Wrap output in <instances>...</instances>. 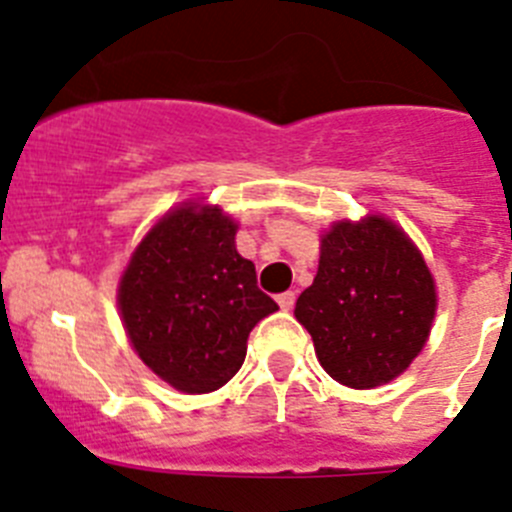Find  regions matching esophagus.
<instances>
[{"label": "esophagus", "instance_id": "esophagus-1", "mask_svg": "<svg viewBox=\"0 0 512 512\" xmlns=\"http://www.w3.org/2000/svg\"><path fill=\"white\" fill-rule=\"evenodd\" d=\"M295 300H297V295L292 292V289H287V292H282V295L277 297V302L282 310H292V307H295Z\"/></svg>", "mask_w": 512, "mask_h": 512}]
</instances>
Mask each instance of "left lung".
<instances>
[{
    "label": "left lung",
    "instance_id": "left-lung-1",
    "mask_svg": "<svg viewBox=\"0 0 512 512\" xmlns=\"http://www.w3.org/2000/svg\"><path fill=\"white\" fill-rule=\"evenodd\" d=\"M295 315L336 382L369 390L410 366L431 333L436 287L418 248L384 217L338 223Z\"/></svg>",
    "mask_w": 512,
    "mask_h": 512
}]
</instances>
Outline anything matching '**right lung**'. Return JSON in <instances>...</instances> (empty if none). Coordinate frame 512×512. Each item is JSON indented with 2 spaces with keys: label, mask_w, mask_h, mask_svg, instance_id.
Listing matches in <instances>:
<instances>
[{
  "label": "right lung",
  "mask_w": 512,
  "mask_h": 512,
  "mask_svg": "<svg viewBox=\"0 0 512 512\" xmlns=\"http://www.w3.org/2000/svg\"><path fill=\"white\" fill-rule=\"evenodd\" d=\"M117 300L140 359L189 395L223 387L246 359L253 325L279 310L217 207L166 215L133 253Z\"/></svg>",
  "instance_id": "right-lung-1"
}]
</instances>
